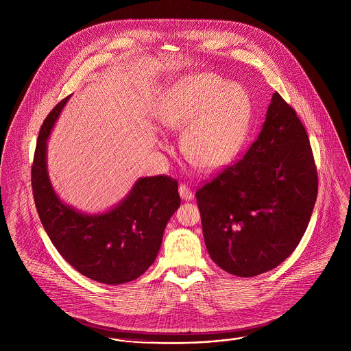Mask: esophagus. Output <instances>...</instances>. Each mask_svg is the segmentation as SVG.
Here are the masks:
<instances>
[{
  "instance_id": "esophagus-1",
  "label": "esophagus",
  "mask_w": 351,
  "mask_h": 351,
  "mask_svg": "<svg viewBox=\"0 0 351 351\" xmlns=\"http://www.w3.org/2000/svg\"><path fill=\"white\" fill-rule=\"evenodd\" d=\"M179 194H180L182 199H184V202H191L193 197H194L193 191L186 184H180L179 186Z\"/></svg>"
}]
</instances>
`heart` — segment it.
<instances>
[{"instance_id":"1","label":"heart","mask_w":351,"mask_h":351,"mask_svg":"<svg viewBox=\"0 0 351 351\" xmlns=\"http://www.w3.org/2000/svg\"><path fill=\"white\" fill-rule=\"evenodd\" d=\"M252 101L237 84L202 73L182 79L168 93L158 111L162 128L182 133L186 158L203 169H218L228 164L243 145Z\"/></svg>"}]
</instances>
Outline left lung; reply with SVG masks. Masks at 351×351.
<instances>
[{
  "label": "left lung",
  "instance_id": "left-lung-1",
  "mask_svg": "<svg viewBox=\"0 0 351 351\" xmlns=\"http://www.w3.org/2000/svg\"><path fill=\"white\" fill-rule=\"evenodd\" d=\"M317 193L307 132L295 111L274 93L248 152L195 191L210 257L241 278L276 268L302 240Z\"/></svg>",
  "mask_w": 351,
  "mask_h": 351
}]
</instances>
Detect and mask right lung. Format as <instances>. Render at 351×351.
Instances as JSON below:
<instances>
[{"mask_svg":"<svg viewBox=\"0 0 351 351\" xmlns=\"http://www.w3.org/2000/svg\"><path fill=\"white\" fill-rule=\"evenodd\" d=\"M69 97L41 125L32 167L40 221L58 253L82 275L107 285L137 279L152 265L168 221L180 206L178 182L168 176L138 178L108 211L86 214L65 204L47 168V140Z\"/></svg>","mask_w":351,"mask_h":351,"instance_id":"obj_1","label":"right lung"}]
</instances>
